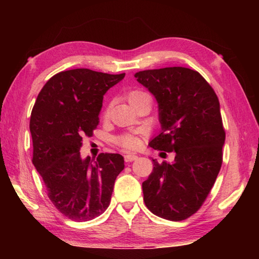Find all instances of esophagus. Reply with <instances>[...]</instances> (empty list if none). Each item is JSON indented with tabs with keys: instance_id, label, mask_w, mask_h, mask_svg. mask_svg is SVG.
<instances>
[{
	"instance_id": "1",
	"label": "esophagus",
	"mask_w": 259,
	"mask_h": 259,
	"mask_svg": "<svg viewBox=\"0 0 259 259\" xmlns=\"http://www.w3.org/2000/svg\"><path fill=\"white\" fill-rule=\"evenodd\" d=\"M137 155H135V154H125L124 155V161L125 162H133V161H135L136 159H137Z\"/></svg>"
}]
</instances>
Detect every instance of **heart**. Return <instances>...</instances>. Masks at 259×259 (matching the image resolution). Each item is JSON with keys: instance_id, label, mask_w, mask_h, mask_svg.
<instances>
[{"instance_id": "heart-1", "label": "heart", "mask_w": 259, "mask_h": 259, "mask_svg": "<svg viewBox=\"0 0 259 259\" xmlns=\"http://www.w3.org/2000/svg\"><path fill=\"white\" fill-rule=\"evenodd\" d=\"M146 95L147 94L145 93V91L135 89V90L129 91L128 95H126V98H128L129 103L131 105H134L136 102H137V100H139L140 98L144 97V96H146ZM105 114L107 115L108 111H106V113ZM114 143H115L117 146L123 148V150L130 151V150H135V148L138 147L140 140L137 136L134 134H122V135L116 136V137L114 138Z\"/></svg>"}]
</instances>
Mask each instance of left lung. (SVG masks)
I'll return each instance as SVG.
<instances>
[{
  "mask_svg": "<svg viewBox=\"0 0 259 259\" xmlns=\"http://www.w3.org/2000/svg\"><path fill=\"white\" fill-rule=\"evenodd\" d=\"M159 103L162 131L150 142L175 160H153L143 183L144 202L161 218L181 222L201 208L223 162L225 129L219 100L199 72L186 67L147 69L135 74Z\"/></svg>",
  "mask_w": 259,
  "mask_h": 259,
  "instance_id": "obj_1",
  "label": "left lung"
}]
</instances>
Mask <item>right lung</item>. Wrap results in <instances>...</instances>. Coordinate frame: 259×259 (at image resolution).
Here are the masks:
<instances>
[{
  "instance_id": "1",
  "label": "right lung",
  "mask_w": 259,
  "mask_h": 259,
  "mask_svg": "<svg viewBox=\"0 0 259 259\" xmlns=\"http://www.w3.org/2000/svg\"><path fill=\"white\" fill-rule=\"evenodd\" d=\"M124 75L88 68L57 73L32 109L33 164L51 202L74 222L91 221L108 208L124 168L123 156L115 153H100L95 163L80 155L82 137H91L99 123L104 95Z\"/></svg>"
}]
</instances>
